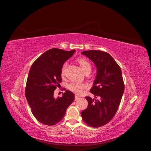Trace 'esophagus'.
I'll list each match as a JSON object with an SVG mask.
<instances>
[{"instance_id": "esophagus-1", "label": "esophagus", "mask_w": 151, "mask_h": 151, "mask_svg": "<svg viewBox=\"0 0 151 151\" xmlns=\"http://www.w3.org/2000/svg\"><path fill=\"white\" fill-rule=\"evenodd\" d=\"M79 99V96H77V95H75V100H78Z\"/></svg>"}]
</instances>
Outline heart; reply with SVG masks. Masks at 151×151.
<instances>
[{
  "instance_id": "1",
  "label": "heart",
  "mask_w": 151,
  "mask_h": 151,
  "mask_svg": "<svg viewBox=\"0 0 151 151\" xmlns=\"http://www.w3.org/2000/svg\"><path fill=\"white\" fill-rule=\"evenodd\" d=\"M77 62L79 63V66H81V69H82V70L85 73H90L91 72L92 69V66H91V63L87 59L81 57L77 59ZM67 66H68V64L66 63L63 64L61 68V75L63 77L65 75ZM86 87H87V86L83 83H80L73 82L69 84L68 88L69 90L75 93V94H79L82 92V90L86 88Z\"/></svg>"
}]
</instances>
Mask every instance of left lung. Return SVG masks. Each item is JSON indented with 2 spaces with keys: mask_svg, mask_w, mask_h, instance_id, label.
Here are the masks:
<instances>
[{
  "mask_svg": "<svg viewBox=\"0 0 151 151\" xmlns=\"http://www.w3.org/2000/svg\"><path fill=\"white\" fill-rule=\"evenodd\" d=\"M87 56L97 68V75L90 92L96 99L85 97L88 107L82 111L83 121L91 127H100L108 123L118 111L124 83L121 69L112 56L98 50L85 51Z\"/></svg>",
  "mask_w": 151,
  "mask_h": 151,
  "instance_id": "8db88e82",
  "label": "left lung"
}]
</instances>
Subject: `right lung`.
Returning a JSON list of instances; mask_svg holds the SVG:
<instances>
[{"mask_svg": "<svg viewBox=\"0 0 151 151\" xmlns=\"http://www.w3.org/2000/svg\"><path fill=\"white\" fill-rule=\"evenodd\" d=\"M75 50L50 49L38 57L30 68L25 89L32 112L40 123L54 125L61 121L68 107L75 100L74 94L66 90L62 97H54V92L61 82L64 63Z\"/></svg>", "mask_w": 151, "mask_h": 151, "instance_id": "add662e5", "label": "right lung"}]
</instances>
